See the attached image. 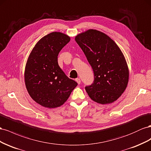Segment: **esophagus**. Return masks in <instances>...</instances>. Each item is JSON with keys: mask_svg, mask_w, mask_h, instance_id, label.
<instances>
[{"mask_svg": "<svg viewBox=\"0 0 151 151\" xmlns=\"http://www.w3.org/2000/svg\"><path fill=\"white\" fill-rule=\"evenodd\" d=\"M76 81L77 83H78V84H80L81 83V80L80 78H76Z\"/></svg>", "mask_w": 151, "mask_h": 151, "instance_id": "obj_1", "label": "esophagus"}]
</instances>
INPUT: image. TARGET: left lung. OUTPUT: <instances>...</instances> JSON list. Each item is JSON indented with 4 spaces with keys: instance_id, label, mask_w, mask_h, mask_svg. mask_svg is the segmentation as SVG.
I'll use <instances>...</instances> for the list:
<instances>
[{
    "instance_id": "8db88e82",
    "label": "left lung",
    "mask_w": 151,
    "mask_h": 151,
    "mask_svg": "<svg viewBox=\"0 0 151 151\" xmlns=\"http://www.w3.org/2000/svg\"><path fill=\"white\" fill-rule=\"evenodd\" d=\"M94 73L93 83L85 87L89 97L99 104H110L125 90L129 70L118 45L106 34L90 29L75 37Z\"/></svg>"
}]
</instances>
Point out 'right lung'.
I'll return each instance as SVG.
<instances>
[{
    "instance_id": "obj_1",
    "label": "right lung",
    "mask_w": 151,
    "mask_h": 151,
    "mask_svg": "<svg viewBox=\"0 0 151 151\" xmlns=\"http://www.w3.org/2000/svg\"><path fill=\"white\" fill-rule=\"evenodd\" d=\"M70 41L66 34L52 32L38 40L29 55L25 85L32 99L43 107L62 106L78 85L65 75L58 62L59 52Z\"/></svg>"
}]
</instances>
